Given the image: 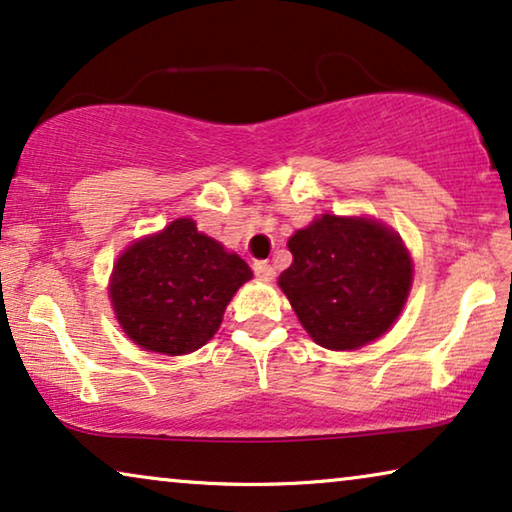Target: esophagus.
<instances>
[{"mask_svg": "<svg viewBox=\"0 0 512 512\" xmlns=\"http://www.w3.org/2000/svg\"><path fill=\"white\" fill-rule=\"evenodd\" d=\"M253 271L259 280H264V283H271L273 276H276V269H273L269 262H255Z\"/></svg>", "mask_w": 512, "mask_h": 512, "instance_id": "1", "label": "esophagus"}]
</instances>
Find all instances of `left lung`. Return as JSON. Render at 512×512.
Here are the masks:
<instances>
[{
    "label": "left lung",
    "instance_id": "left-lung-1",
    "mask_svg": "<svg viewBox=\"0 0 512 512\" xmlns=\"http://www.w3.org/2000/svg\"><path fill=\"white\" fill-rule=\"evenodd\" d=\"M287 248L294 259L278 285L322 348L357 350L399 318L413 259L383 222L325 213L294 232Z\"/></svg>",
    "mask_w": 512,
    "mask_h": 512
}]
</instances>
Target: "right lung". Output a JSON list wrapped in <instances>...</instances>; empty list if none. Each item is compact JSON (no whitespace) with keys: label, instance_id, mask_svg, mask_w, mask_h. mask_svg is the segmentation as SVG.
<instances>
[{"label":"right lung","instance_id":"add662e5","mask_svg":"<svg viewBox=\"0 0 512 512\" xmlns=\"http://www.w3.org/2000/svg\"><path fill=\"white\" fill-rule=\"evenodd\" d=\"M250 266L192 218L134 241L113 266L109 294L120 327L139 348L187 355L211 341Z\"/></svg>","mask_w":512,"mask_h":512}]
</instances>
